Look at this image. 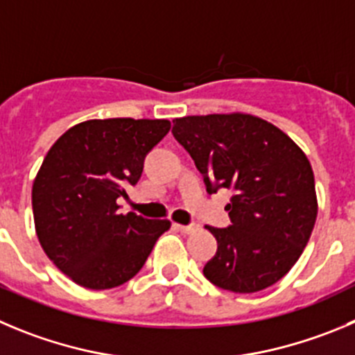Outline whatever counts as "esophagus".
<instances>
[{
  "instance_id": "esophagus-1",
  "label": "esophagus",
  "mask_w": 355,
  "mask_h": 355,
  "mask_svg": "<svg viewBox=\"0 0 355 355\" xmlns=\"http://www.w3.org/2000/svg\"><path fill=\"white\" fill-rule=\"evenodd\" d=\"M175 227L178 231H182V233H194V231H198L196 224H187V226H184V224H175Z\"/></svg>"
}]
</instances>
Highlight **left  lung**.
<instances>
[{
  "label": "left lung",
  "instance_id": "8db88e82",
  "mask_svg": "<svg viewBox=\"0 0 355 355\" xmlns=\"http://www.w3.org/2000/svg\"><path fill=\"white\" fill-rule=\"evenodd\" d=\"M175 140L191 154L207 193L231 189V224L208 227L217 252L203 275L231 293L277 284L300 259L317 218L313 171L300 147L247 114L175 119Z\"/></svg>",
  "mask_w": 355,
  "mask_h": 355
}]
</instances>
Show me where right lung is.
<instances>
[{
	"mask_svg": "<svg viewBox=\"0 0 355 355\" xmlns=\"http://www.w3.org/2000/svg\"><path fill=\"white\" fill-rule=\"evenodd\" d=\"M170 128L164 119H94L68 129L43 159L33 184L36 234L49 259L78 286H122L170 230V220L122 215L117 205Z\"/></svg>",
	"mask_w": 355,
	"mask_h": 355,
	"instance_id": "add662e5",
	"label": "right lung"
}]
</instances>
